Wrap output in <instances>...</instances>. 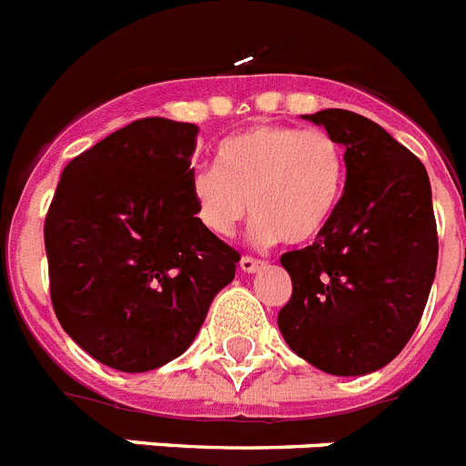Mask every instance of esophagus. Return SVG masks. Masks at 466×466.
Masks as SVG:
<instances>
[{
  "label": "esophagus",
  "mask_w": 466,
  "mask_h": 466,
  "mask_svg": "<svg viewBox=\"0 0 466 466\" xmlns=\"http://www.w3.org/2000/svg\"><path fill=\"white\" fill-rule=\"evenodd\" d=\"M266 263L258 261V258H252V257H242L240 258V270L242 273H257V270H261Z\"/></svg>",
  "instance_id": "obj_1"
}]
</instances>
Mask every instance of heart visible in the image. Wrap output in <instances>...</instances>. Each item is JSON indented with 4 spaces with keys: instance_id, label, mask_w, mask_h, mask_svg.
Segmentation results:
<instances>
[{
    "instance_id": "obj_1",
    "label": "heart",
    "mask_w": 466,
    "mask_h": 466,
    "mask_svg": "<svg viewBox=\"0 0 466 466\" xmlns=\"http://www.w3.org/2000/svg\"><path fill=\"white\" fill-rule=\"evenodd\" d=\"M217 160L191 179L198 217L214 236H233L252 209L258 242L303 245L327 228L343 198L345 149L322 127L252 126L226 139Z\"/></svg>"
}]
</instances>
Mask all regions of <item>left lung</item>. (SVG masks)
<instances>
[{"mask_svg":"<svg viewBox=\"0 0 466 466\" xmlns=\"http://www.w3.org/2000/svg\"><path fill=\"white\" fill-rule=\"evenodd\" d=\"M345 147V188L327 228L282 254L291 299L278 327L300 360L331 376H366L409 343L439 258L431 187L418 156L348 109L308 114Z\"/></svg>","mask_w":466,"mask_h":466,"instance_id":"1","label":"left lung"}]
</instances>
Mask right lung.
Returning a JSON list of instances; mask_svg holds the SVG:
<instances>
[{
    "label": "right lung",
    "mask_w": 466,
    "mask_h": 466,
    "mask_svg": "<svg viewBox=\"0 0 466 466\" xmlns=\"http://www.w3.org/2000/svg\"><path fill=\"white\" fill-rule=\"evenodd\" d=\"M198 126L139 118L69 160L44 224L57 322L93 360L144 373L187 352L240 254L191 191Z\"/></svg>",
    "instance_id": "add662e5"
}]
</instances>
